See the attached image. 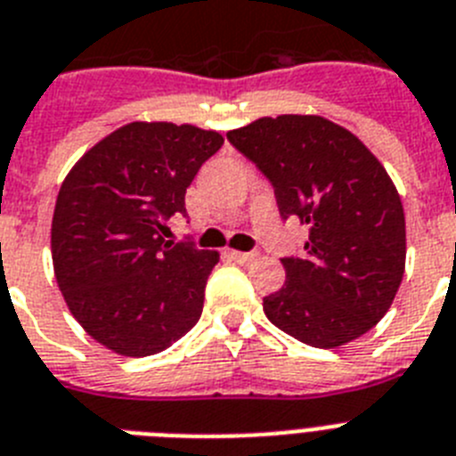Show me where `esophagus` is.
Here are the masks:
<instances>
[{
    "label": "esophagus",
    "instance_id": "obj_1",
    "mask_svg": "<svg viewBox=\"0 0 456 456\" xmlns=\"http://www.w3.org/2000/svg\"><path fill=\"white\" fill-rule=\"evenodd\" d=\"M227 255L232 259H234V262H239V264H252L255 262V259H257V255H255V252H239V250H227Z\"/></svg>",
    "mask_w": 456,
    "mask_h": 456
}]
</instances>
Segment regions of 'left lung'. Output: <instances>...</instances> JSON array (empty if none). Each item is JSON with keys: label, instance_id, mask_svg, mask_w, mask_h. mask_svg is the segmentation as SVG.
Masks as SVG:
<instances>
[{"label": "left lung", "instance_id": "obj_1", "mask_svg": "<svg viewBox=\"0 0 456 456\" xmlns=\"http://www.w3.org/2000/svg\"><path fill=\"white\" fill-rule=\"evenodd\" d=\"M227 139L271 181L282 217L308 224L301 257L264 313L313 347H338L380 322L405 271V216L392 178L346 127L322 116L259 118Z\"/></svg>", "mask_w": 456, "mask_h": 456}]
</instances>
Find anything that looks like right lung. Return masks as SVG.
I'll return each instance as SVG.
<instances>
[{"label": "right lung", "mask_w": 456, "mask_h": 456, "mask_svg": "<svg viewBox=\"0 0 456 456\" xmlns=\"http://www.w3.org/2000/svg\"><path fill=\"white\" fill-rule=\"evenodd\" d=\"M222 143L213 129L136 120L92 145L64 178L53 269L76 322L106 350L148 357L199 322L220 255L164 236Z\"/></svg>", "instance_id": "obj_1"}]
</instances>
